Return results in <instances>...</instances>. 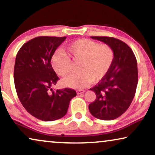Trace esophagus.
<instances>
[{
  "instance_id": "obj_1",
  "label": "esophagus",
  "mask_w": 155,
  "mask_h": 155,
  "mask_svg": "<svg viewBox=\"0 0 155 155\" xmlns=\"http://www.w3.org/2000/svg\"><path fill=\"white\" fill-rule=\"evenodd\" d=\"M84 92H85V90H77V94H82V93H84Z\"/></svg>"
}]
</instances>
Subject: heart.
<instances>
[{
    "label": "heart",
    "mask_w": 155,
    "mask_h": 155,
    "mask_svg": "<svg viewBox=\"0 0 155 155\" xmlns=\"http://www.w3.org/2000/svg\"><path fill=\"white\" fill-rule=\"evenodd\" d=\"M65 54L58 52L53 55L51 65L55 72L65 77L71 72V61L78 62V73L62 80L64 86L80 89L90 81L97 82L107 75L113 64L115 54L109 44H100L92 40L82 39L73 42L65 48Z\"/></svg>",
    "instance_id": "obj_1"
}]
</instances>
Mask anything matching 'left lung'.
<instances>
[{
	"instance_id": "left-lung-1",
	"label": "left lung",
	"mask_w": 155,
	"mask_h": 155,
	"mask_svg": "<svg viewBox=\"0 0 155 155\" xmlns=\"http://www.w3.org/2000/svg\"><path fill=\"white\" fill-rule=\"evenodd\" d=\"M109 44L114 51L115 57L107 75L90 89L96 94V99L89 105L94 117L110 120L119 117L130 107L138 81L137 61L128 45L110 37H91Z\"/></svg>"
}]
</instances>
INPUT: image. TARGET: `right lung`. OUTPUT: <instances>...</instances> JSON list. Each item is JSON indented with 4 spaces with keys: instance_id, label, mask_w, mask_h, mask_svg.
Here are the masks:
<instances>
[{
    "instance_id": "obj_1",
    "label": "right lung",
    "mask_w": 155,
    "mask_h": 155,
    "mask_svg": "<svg viewBox=\"0 0 155 155\" xmlns=\"http://www.w3.org/2000/svg\"><path fill=\"white\" fill-rule=\"evenodd\" d=\"M66 37H38L20 48L14 68L15 90L27 112L38 119L52 121L66 114L76 92L70 88L53 91L58 77L53 69L51 58Z\"/></svg>"
}]
</instances>
